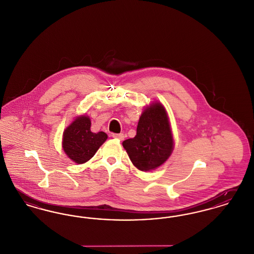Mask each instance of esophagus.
Masks as SVG:
<instances>
[{
	"label": "esophagus",
	"instance_id": "1",
	"mask_svg": "<svg viewBox=\"0 0 254 254\" xmlns=\"http://www.w3.org/2000/svg\"><path fill=\"white\" fill-rule=\"evenodd\" d=\"M113 137L120 139V140H123L124 139V134L123 133H113Z\"/></svg>",
	"mask_w": 254,
	"mask_h": 254
}]
</instances>
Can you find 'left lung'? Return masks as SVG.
Here are the masks:
<instances>
[{"instance_id": "1", "label": "left lung", "mask_w": 254, "mask_h": 254, "mask_svg": "<svg viewBox=\"0 0 254 254\" xmlns=\"http://www.w3.org/2000/svg\"><path fill=\"white\" fill-rule=\"evenodd\" d=\"M133 165L140 171H151L163 164L172 154L173 135L167 113L160 102L142 112L136 134L122 142Z\"/></svg>"}]
</instances>
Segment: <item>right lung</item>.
<instances>
[{
  "mask_svg": "<svg viewBox=\"0 0 254 254\" xmlns=\"http://www.w3.org/2000/svg\"><path fill=\"white\" fill-rule=\"evenodd\" d=\"M104 132L93 133L89 117L80 116L72 121L63 133L62 147L67 157L82 164L91 160L107 139Z\"/></svg>",
  "mask_w": 254,
  "mask_h": 254,
  "instance_id": "obj_1",
  "label": "right lung"
}]
</instances>
